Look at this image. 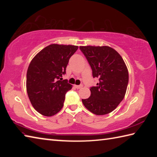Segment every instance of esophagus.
Returning <instances> with one entry per match:
<instances>
[{
    "label": "esophagus",
    "instance_id": "esophagus-1",
    "mask_svg": "<svg viewBox=\"0 0 157 157\" xmlns=\"http://www.w3.org/2000/svg\"><path fill=\"white\" fill-rule=\"evenodd\" d=\"M75 86L76 89H81L82 88V85H75V86Z\"/></svg>",
    "mask_w": 157,
    "mask_h": 157
}]
</instances>
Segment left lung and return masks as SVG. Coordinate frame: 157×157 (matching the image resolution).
I'll use <instances>...</instances> for the list:
<instances>
[{"mask_svg":"<svg viewBox=\"0 0 157 157\" xmlns=\"http://www.w3.org/2000/svg\"><path fill=\"white\" fill-rule=\"evenodd\" d=\"M91 66L96 86L90 89L91 96L82 99L87 109L95 115H105L118 107L125 95L129 73L120 54L109 46H79Z\"/></svg>","mask_w":157,"mask_h":157,"instance_id":"obj_1","label":"left lung"}]
</instances>
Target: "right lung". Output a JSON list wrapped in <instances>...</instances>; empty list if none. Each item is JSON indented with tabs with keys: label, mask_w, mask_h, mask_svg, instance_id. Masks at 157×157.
<instances>
[{
	"label": "right lung",
	"mask_w": 157,
	"mask_h": 157,
	"mask_svg": "<svg viewBox=\"0 0 157 157\" xmlns=\"http://www.w3.org/2000/svg\"><path fill=\"white\" fill-rule=\"evenodd\" d=\"M78 49L73 45L50 44L37 53L27 71L26 89L33 107L45 116L62 109L65 94L72 89L62 75L69 59Z\"/></svg>",
	"instance_id": "obj_1"
}]
</instances>
